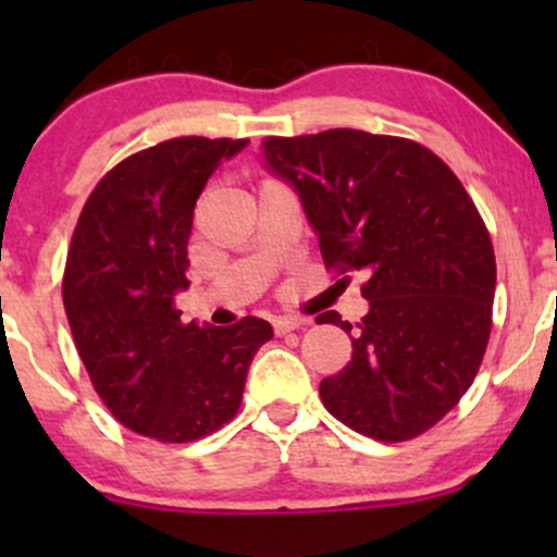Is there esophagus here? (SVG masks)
<instances>
[{
  "label": "esophagus",
  "mask_w": 557,
  "mask_h": 557,
  "mask_svg": "<svg viewBox=\"0 0 557 557\" xmlns=\"http://www.w3.org/2000/svg\"><path fill=\"white\" fill-rule=\"evenodd\" d=\"M304 324H309V319H300V317H277L272 322V327L277 335H287V332L304 327Z\"/></svg>",
  "instance_id": "esophagus-1"
}]
</instances>
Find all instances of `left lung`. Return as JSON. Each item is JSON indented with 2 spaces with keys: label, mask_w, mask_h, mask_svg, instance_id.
Masks as SVG:
<instances>
[{
  "label": "left lung",
  "mask_w": 557,
  "mask_h": 557,
  "mask_svg": "<svg viewBox=\"0 0 557 557\" xmlns=\"http://www.w3.org/2000/svg\"><path fill=\"white\" fill-rule=\"evenodd\" d=\"M261 162L298 194L322 259L361 272L354 356L319 385L350 430L400 443L437 424L474 382L492 327L495 251L474 201L440 157L413 140L335 127L267 138Z\"/></svg>",
  "instance_id": "8db88e82"
}]
</instances>
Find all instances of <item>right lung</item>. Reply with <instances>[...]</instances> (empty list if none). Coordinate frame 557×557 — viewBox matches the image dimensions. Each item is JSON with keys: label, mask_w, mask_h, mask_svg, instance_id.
Listing matches in <instances>:
<instances>
[{"label": "right lung", "mask_w": 557, "mask_h": 557, "mask_svg": "<svg viewBox=\"0 0 557 557\" xmlns=\"http://www.w3.org/2000/svg\"><path fill=\"white\" fill-rule=\"evenodd\" d=\"M248 140L172 138L101 177L67 251L62 300L96 393L127 430L190 443L238 411L272 324H183L188 238L203 185Z\"/></svg>", "instance_id": "right-lung-1"}]
</instances>
